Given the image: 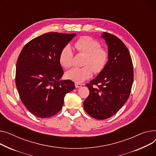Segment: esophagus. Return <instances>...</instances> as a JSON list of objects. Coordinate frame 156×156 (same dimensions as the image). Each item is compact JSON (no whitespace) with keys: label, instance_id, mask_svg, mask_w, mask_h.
<instances>
[{"label":"esophagus","instance_id":"esophagus-1","mask_svg":"<svg viewBox=\"0 0 156 156\" xmlns=\"http://www.w3.org/2000/svg\"><path fill=\"white\" fill-rule=\"evenodd\" d=\"M75 86H76V88H79V87L82 86V84H79V83H76H76H75Z\"/></svg>","mask_w":156,"mask_h":156}]
</instances>
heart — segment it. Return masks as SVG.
Wrapping results in <instances>:
<instances>
[{"instance_id": "b5f03b06", "label": "heart", "mask_w": 156, "mask_h": 156, "mask_svg": "<svg viewBox=\"0 0 156 156\" xmlns=\"http://www.w3.org/2000/svg\"><path fill=\"white\" fill-rule=\"evenodd\" d=\"M74 47L78 53L85 55L82 66L80 68H74L66 72L67 79L81 83L93 76L101 73L108 65L109 59L108 50L101 47V43L90 37L82 36L74 44ZM59 62L65 69H69L74 63V53L70 46L66 45L59 54Z\"/></svg>"}]
</instances>
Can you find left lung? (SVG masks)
I'll use <instances>...</instances> for the list:
<instances>
[{"label":"left lung","instance_id":"8db88e82","mask_svg":"<svg viewBox=\"0 0 156 156\" xmlns=\"http://www.w3.org/2000/svg\"><path fill=\"white\" fill-rule=\"evenodd\" d=\"M109 59L105 70L86 86L89 94L84 101L86 113L98 120H105L118 112L129 99L133 81L130 52L117 36L104 32Z\"/></svg>","mask_w":156,"mask_h":156}]
</instances>
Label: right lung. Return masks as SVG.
Masks as SVG:
<instances>
[{"mask_svg":"<svg viewBox=\"0 0 156 156\" xmlns=\"http://www.w3.org/2000/svg\"><path fill=\"white\" fill-rule=\"evenodd\" d=\"M76 35L44 33L26 43L18 57L17 89L22 103L36 116L44 118L57 114L66 94L75 89L72 80H59L63 74L59 54Z\"/></svg>","mask_w":156,"mask_h":156,"instance_id":"right-lung-1","label":"right lung"}]
</instances>
